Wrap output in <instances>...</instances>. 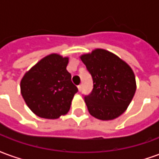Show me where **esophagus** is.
I'll list each match as a JSON object with an SVG mask.
<instances>
[{
	"instance_id": "esophagus-1",
	"label": "esophagus",
	"mask_w": 159,
	"mask_h": 159,
	"mask_svg": "<svg viewBox=\"0 0 159 159\" xmlns=\"http://www.w3.org/2000/svg\"><path fill=\"white\" fill-rule=\"evenodd\" d=\"M77 89H78V91H79V92H81V91H82V89H83V85H82V84L78 85V86H77Z\"/></svg>"
}]
</instances>
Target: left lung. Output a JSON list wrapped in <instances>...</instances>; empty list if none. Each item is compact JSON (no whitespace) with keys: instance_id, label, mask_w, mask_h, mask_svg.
Listing matches in <instances>:
<instances>
[{"instance_id":"8db88e82","label":"left lung","mask_w":159,"mask_h":159,"mask_svg":"<svg viewBox=\"0 0 159 159\" xmlns=\"http://www.w3.org/2000/svg\"><path fill=\"white\" fill-rule=\"evenodd\" d=\"M80 59L93 78V90L84 98L90 115L104 121L121 116L136 90L133 70L118 56L102 48L83 54Z\"/></svg>"}]
</instances>
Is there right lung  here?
<instances>
[{"label":"right lung","mask_w":159,"mask_h":159,"mask_svg":"<svg viewBox=\"0 0 159 159\" xmlns=\"http://www.w3.org/2000/svg\"><path fill=\"white\" fill-rule=\"evenodd\" d=\"M68 63V57L51 53L36 63L23 76L20 82L21 94L36 116L57 119L69 111L78 89L66 70Z\"/></svg>","instance_id":"add662e5"}]
</instances>
